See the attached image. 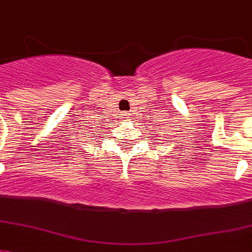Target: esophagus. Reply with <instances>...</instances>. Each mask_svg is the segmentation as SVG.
Here are the masks:
<instances>
[{
    "label": "esophagus",
    "mask_w": 252,
    "mask_h": 252,
    "mask_svg": "<svg viewBox=\"0 0 252 252\" xmlns=\"http://www.w3.org/2000/svg\"><path fill=\"white\" fill-rule=\"evenodd\" d=\"M128 116H130V113H124V118H128Z\"/></svg>",
    "instance_id": "obj_1"
}]
</instances>
